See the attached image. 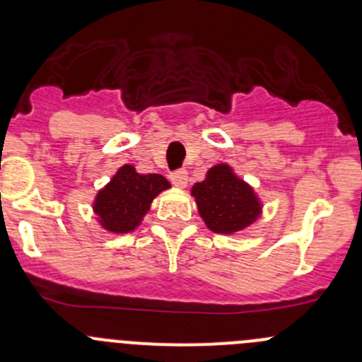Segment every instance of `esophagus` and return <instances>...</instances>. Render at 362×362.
<instances>
[{
    "instance_id": "1",
    "label": "esophagus",
    "mask_w": 362,
    "mask_h": 362,
    "mask_svg": "<svg viewBox=\"0 0 362 362\" xmlns=\"http://www.w3.org/2000/svg\"><path fill=\"white\" fill-rule=\"evenodd\" d=\"M170 178H171V184H173L175 187L184 189L185 185H187L189 175H187V171H185V170H177V171H173V173L170 175Z\"/></svg>"
}]
</instances>
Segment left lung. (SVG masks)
<instances>
[{
    "instance_id": "left-lung-1",
    "label": "left lung",
    "mask_w": 362,
    "mask_h": 362,
    "mask_svg": "<svg viewBox=\"0 0 362 362\" xmlns=\"http://www.w3.org/2000/svg\"><path fill=\"white\" fill-rule=\"evenodd\" d=\"M191 194L206 228L218 235H236L261 217L257 194L229 164L210 168L206 178L192 185Z\"/></svg>"
}]
</instances>
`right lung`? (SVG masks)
<instances>
[{"label": "right lung", "mask_w": 362, "mask_h": 362, "mask_svg": "<svg viewBox=\"0 0 362 362\" xmlns=\"http://www.w3.org/2000/svg\"><path fill=\"white\" fill-rule=\"evenodd\" d=\"M170 187V182L163 175H141L134 166L124 164L96 194L94 214L107 231L131 233L151 210L152 199Z\"/></svg>", "instance_id": "right-lung-1"}]
</instances>
